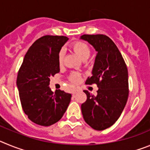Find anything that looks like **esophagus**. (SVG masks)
<instances>
[{
    "mask_svg": "<svg viewBox=\"0 0 150 150\" xmlns=\"http://www.w3.org/2000/svg\"><path fill=\"white\" fill-rule=\"evenodd\" d=\"M79 91V90L78 89V88H74V89L72 91V94H73V95H74V94H76Z\"/></svg>",
    "mask_w": 150,
    "mask_h": 150,
    "instance_id": "esophagus-1",
    "label": "esophagus"
}]
</instances>
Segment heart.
Instances as JSON below:
<instances>
[{
	"mask_svg": "<svg viewBox=\"0 0 150 150\" xmlns=\"http://www.w3.org/2000/svg\"><path fill=\"white\" fill-rule=\"evenodd\" d=\"M71 48L83 60L88 59L90 55H91L90 46L83 41H74L71 43ZM64 58V50H61L59 52V55H58V62L60 65H62L63 64ZM80 79H81L80 74L76 72L72 73L69 76L70 81L72 82V83H78L80 80Z\"/></svg>",
	"mask_w": 150,
	"mask_h": 150,
	"instance_id": "obj_1",
	"label": "heart"
}]
</instances>
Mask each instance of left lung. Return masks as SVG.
I'll use <instances>...</instances> for the list:
<instances>
[{
    "instance_id": "8db88e82",
    "label": "left lung",
    "mask_w": 150,
    "mask_h": 150,
    "mask_svg": "<svg viewBox=\"0 0 150 150\" xmlns=\"http://www.w3.org/2000/svg\"><path fill=\"white\" fill-rule=\"evenodd\" d=\"M81 39L88 41L97 51L92 76L86 84H96L98 95L85 90L86 100L82 104L83 119L97 131L114 124L122 114L128 100V75L126 64L113 41L104 34H84Z\"/></svg>"
}]
</instances>
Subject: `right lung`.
Returning <instances> with one entry per match:
<instances>
[{"mask_svg":"<svg viewBox=\"0 0 150 150\" xmlns=\"http://www.w3.org/2000/svg\"><path fill=\"white\" fill-rule=\"evenodd\" d=\"M68 40L64 36L46 35L38 39L26 52L18 70L16 84L21 104L35 124L50 126L62 119L71 95L50 88V76L60 71L58 55Z\"/></svg>","mask_w":150,"mask_h":150,"instance_id":"obj_1","label":"right lung"}]
</instances>
